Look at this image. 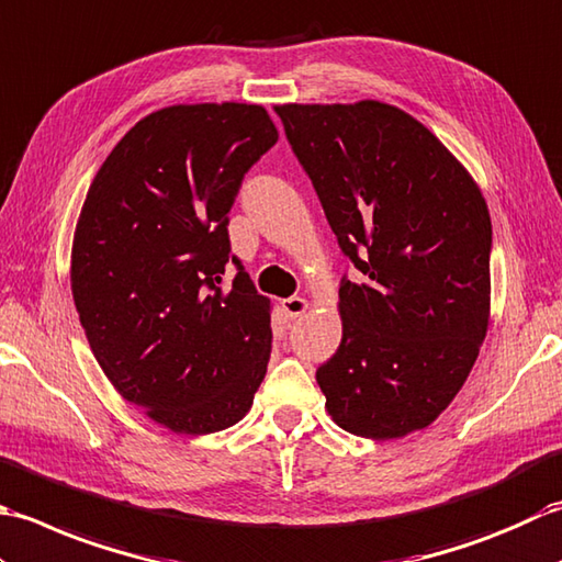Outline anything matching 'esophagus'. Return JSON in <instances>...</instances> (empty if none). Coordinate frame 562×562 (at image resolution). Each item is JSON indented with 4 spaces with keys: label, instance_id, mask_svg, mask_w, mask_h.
<instances>
[{
    "label": "esophagus",
    "instance_id": "esophagus-1",
    "mask_svg": "<svg viewBox=\"0 0 562 562\" xmlns=\"http://www.w3.org/2000/svg\"><path fill=\"white\" fill-rule=\"evenodd\" d=\"M281 311H283V315L289 317V319H295V317H301L307 311V301H305V297H301V295L285 297V301L281 303Z\"/></svg>",
    "mask_w": 562,
    "mask_h": 562
}]
</instances>
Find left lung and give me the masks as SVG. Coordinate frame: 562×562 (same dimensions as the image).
Masks as SVG:
<instances>
[{"mask_svg":"<svg viewBox=\"0 0 562 562\" xmlns=\"http://www.w3.org/2000/svg\"><path fill=\"white\" fill-rule=\"evenodd\" d=\"M339 249L341 345L315 378L331 419L400 439L449 407L490 317L492 223L437 135L381 101L273 109Z\"/></svg>","mask_w":562,"mask_h":562,"instance_id":"left-lung-1","label":"left lung"}]
</instances>
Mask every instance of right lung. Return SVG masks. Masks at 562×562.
Instances as JSON below:
<instances>
[{"label": "right lung", "instance_id": "1", "mask_svg": "<svg viewBox=\"0 0 562 562\" xmlns=\"http://www.w3.org/2000/svg\"><path fill=\"white\" fill-rule=\"evenodd\" d=\"M277 140L257 104L155 111L113 147L79 213L72 295L89 347L131 405L177 434L233 427L265 381L269 301L233 255L227 213Z\"/></svg>", "mask_w": 562, "mask_h": 562}]
</instances>
